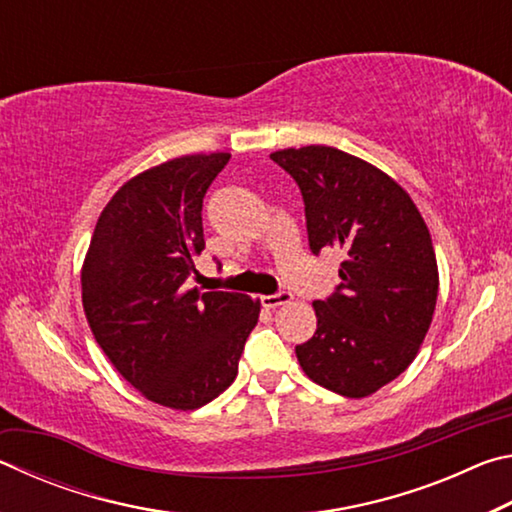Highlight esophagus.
<instances>
[{"label": "esophagus", "mask_w": 512, "mask_h": 512, "mask_svg": "<svg viewBox=\"0 0 512 512\" xmlns=\"http://www.w3.org/2000/svg\"><path fill=\"white\" fill-rule=\"evenodd\" d=\"M291 300H293V293L291 291H277V293H271V296H262V307L275 309V307H280V305H289Z\"/></svg>", "instance_id": "obj_1"}]
</instances>
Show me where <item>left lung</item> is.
Returning <instances> with one entry per match:
<instances>
[{
	"label": "left lung",
	"instance_id": "1",
	"mask_svg": "<svg viewBox=\"0 0 512 512\" xmlns=\"http://www.w3.org/2000/svg\"><path fill=\"white\" fill-rule=\"evenodd\" d=\"M305 201L311 253H343L341 284L314 300L316 332L296 345L305 375L366 397L411 366L431 325L438 266L427 223L391 176L334 146L271 153Z\"/></svg>",
	"mask_w": 512,
	"mask_h": 512
}]
</instances>
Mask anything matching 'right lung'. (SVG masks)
Returning <instances> with one entry per match:
<instances>
[{
    "instance_id": "1",
    "label": "right lung",
    "mask_w": 512,
    "mask_h": 512,
    "mask_svg": "<svg viewBox=\"0 0 512 512\" xmlns=\"http://www.w3.org/2000/svg\"><path fill=\"white\" fill-rule=\"evenodd\" d=\"M230 153L183 155L140 173L103 207L81 284L94 339L146 400L180 411L237 377L259 318L246 293L189 289L205 248L203 198Z\"/></svg>"
}]
</instances>
